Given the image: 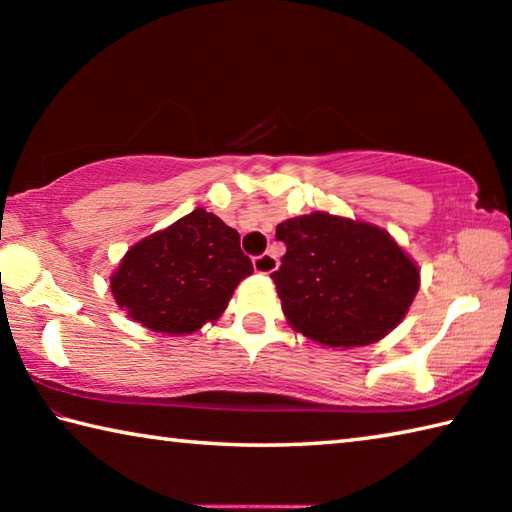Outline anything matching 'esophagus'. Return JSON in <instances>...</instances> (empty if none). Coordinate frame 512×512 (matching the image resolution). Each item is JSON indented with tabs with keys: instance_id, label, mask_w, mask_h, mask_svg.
<instances>
[{
	"instance_id": "34e87169",
	"label": "esophagus",
	"mask_w": 512,
	"mask_h": 512,
	"mask_svg": "<svg viewBox=\"0 0 512 512\" xmlns=\"http://www.w3.org/2000/svg\"><path fill=\"white\" fill-rule=\"evenodd\" d=\"M253 266H255L257 273L268 275V273L277 271V266H280V259L271 255V253H264V255H259V257L253 259Z\"/></svg>"
}]
</instances>
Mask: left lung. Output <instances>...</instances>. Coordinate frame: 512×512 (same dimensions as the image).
<instances>
[{"instance_id":"1","label":"left lung","mask_w":512,"mask_h":512,"mask_svg":"<svg viewBox=\"0 0 512 512\" xmlns=\"http://www.w3.org/2000/svg\"><path fill=\"white\" fill-rule=\"evenodd\" d=\"M275 239L287 246L271 273L284 316L329 348L379 341L418 293V266L375 225L314 212L277 225Z\"/></svg>"}]
</instances>
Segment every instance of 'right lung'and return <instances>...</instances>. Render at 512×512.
Returning <instances> with one entry per match:
<instances>
[{"mask_svg": "<svg viewBox=\"0 0 512 512\" xmlns=\"http://www.w3.org/2000/svg\"><path fill=\"white\" fill-rule=\"evenodd\" d=\"M253 273L239 232L205 210L128 250L110 289L128 316L153 332L192 334L221 316L237 284Z\"/></svg>", "mask_w": 512, "mask_h": 512, "instance_id": "right-lung-1", "label": "right lung"}]
</instances>
